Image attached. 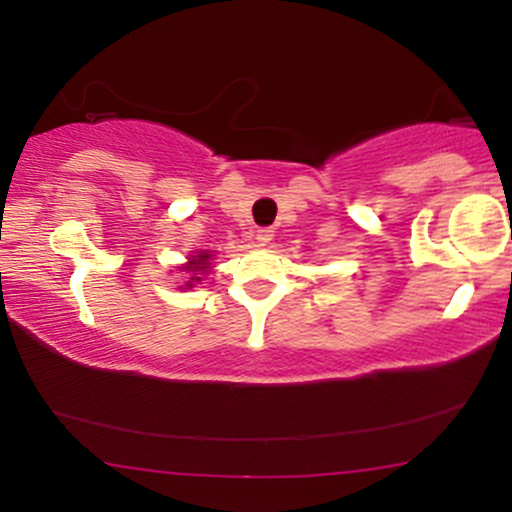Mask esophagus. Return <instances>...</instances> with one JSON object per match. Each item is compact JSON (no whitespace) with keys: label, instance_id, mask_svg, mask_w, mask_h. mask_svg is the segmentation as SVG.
<instances>
[{"label":"esophagus","instance_id":"1","mask_svg":"<svg viewBox=\"0 0 512 512\" xmlns=\"http://www.w3.org/2000/svg\"><path fill=\"white\" fill-rule=\"evenodd\" d=\"M255 238H257V243H260V245H269L274 240V231H272V228H260Z\"/></svg>","mask_w":512,"mask_h":512}]
</instances>
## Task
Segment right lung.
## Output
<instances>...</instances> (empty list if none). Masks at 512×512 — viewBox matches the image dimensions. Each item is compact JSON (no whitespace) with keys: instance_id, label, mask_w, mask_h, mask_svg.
Returning <instances> with one entry per match:
<instances>
[{"instance_id":"obj_1","label":"right lung","mask_w":512,"mask_h":512,"mask_svg":"<svg viewBox=\"0 0 512 512\" xmlns=\"http://www.w3.org/2000/svg\"><path fill=\"white\" fill-rule=\"evenodd\" d=\"M209 260H211L209 252H199V255L190 257V262H187L185 267H180V272L187 274V281H185L187 289H192V286H195L197 281H202V276L209 272V267H211Z\"/></svg>"}]
</instances>
